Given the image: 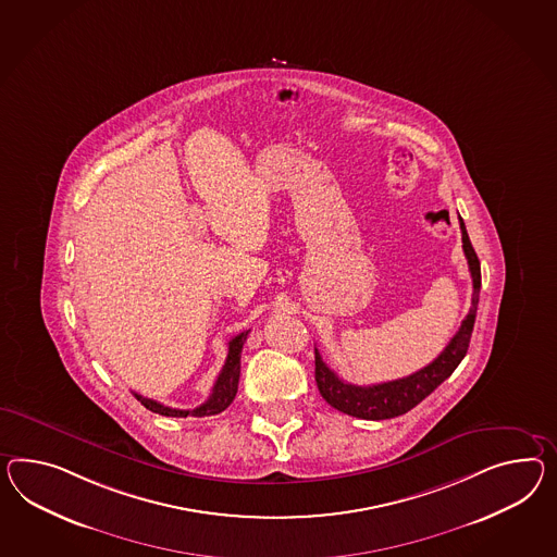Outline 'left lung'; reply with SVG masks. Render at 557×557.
Returning <instances> with one entry per match:
<instances>
[{"instance_id":"8db88e82","label":"left lung","mask_w":557,"mask_h":557,"mask_svg":"<svg viewBox=\"0 0 557 557\" xmlns=\"http://www.w3.org/2000/svg\"><path fill=\"white\" fill-rule=\"evenodd\" d=\"M462 232V250L469 260L472 276V307L467 319L457 331V335L444 347L443 354L436 357L426 368L416 371L408 377L384 382V384L356 385L343 382L335 371L329 368L314 349V382L329 406L335 410L363 420H385L396 418L412 410L422 399L430 396L438 385L443 384L450 373L457 370L462 357L467 356L471 343L472 327L476 319L479 293H481V262L472 248L465 222L460 218Z\"/></svg>"}]
</instances>
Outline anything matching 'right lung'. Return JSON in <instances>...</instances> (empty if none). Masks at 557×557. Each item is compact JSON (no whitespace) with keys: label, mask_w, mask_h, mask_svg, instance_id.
<instances>
[{"label":"right lung","mask_w":557,"mask_h":557,"mask_svg":"<svg viewBox=\"0 0 557 557\" xmlns=\"http://www.w3.org/2000/svg\"><path fill=\"white\" fill-rule=\"evenodd\" d=\"M248 333L250 331H244L240 335H236L234 339H230L226 363H224V368H222L218 380H215L210 398L206 399L198 408H194V410H175V408L159 404L156 399L145 398L141 394L133 392V396L139 399L147 410L161 413V416H172V418H187V416H198V418H201V416H214V413L224 412L230 404H232V399L236 398V392H238L240 354H243L244 342H246Z\"/></svg>","instance_id":"right-lung-1"}]
</instances>
